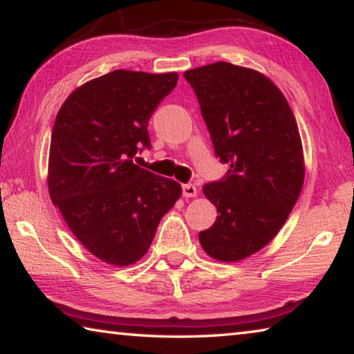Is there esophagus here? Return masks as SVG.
Returning <instances> with one entry per match:
<instances>
[{
	"instance_id": "1",
	"label": "esophagus",
	"mask_w": 354,
	"mask_h": 354,
	"mask_svg": "<svg viewBox=\"0 0 354 354\" xmlns=\"http://www.w3.org/2000/svg\"><path fill=\"white\" fill-rule=\"evenodd\" d=\"M183 195L185 198H195L198 195V189L195 187L194 184H184L183 185Z\"/></svg>"
}]
</instances>
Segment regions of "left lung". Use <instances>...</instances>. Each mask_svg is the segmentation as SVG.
Wrapping results in <instances>:
<instances>
[{"label":"left lung","mask_w":354,"mask_h":354,"mask_svg":"<svg viewBox=\"0 0 354 354\" xmlns=\"http://www.w3.org/2000/svg\"><path fill=\"white\" fill-rule=\"evenodd\" d=\"M200 101L215 154L230 165L205 184L217 220L200 232L220 262L243 261L270 243L289 218L304 183L297 120L283 92L261 71L215 62L184 73Z\"/></svg>","instance_id":"left-lung-1"}]
</instances>
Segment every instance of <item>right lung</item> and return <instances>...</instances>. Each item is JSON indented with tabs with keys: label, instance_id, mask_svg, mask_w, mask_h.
<instances>
[{
	"label": "right lung",
	"instance_id": "1",
	"mask_svg": "<svg viewBox=\"0 0 354 354\" xmlns=\"http://www.w3.org/2000/svg\"><path fill=\"white\" fill-rule=\"evenodd\" d=\"M179 75L113 70L68 95L53 127L48 192L88 253L128 267L149 248L181 184L133 162L149 148L148 120Z\"/></svg>",
	"mask_w": 354,
	"mask_h": 354
}]
</instances>
